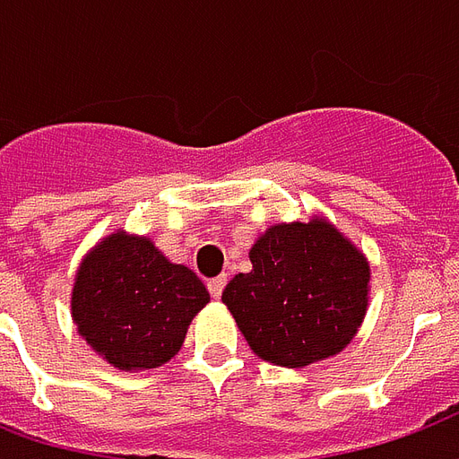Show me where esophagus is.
I'll list each match as a JSON object with an SVG mask.
<instances>
[{
    "mask_svg": "<svg viewBox=\"0 0 459 459\" xmlns=\"http://www.w3.org/2000/svg\"><path fill=\"white\" fill-rule=\"evenodd\" d=\"M225 283H227V276L222 273V276H215V279L207 281V290H210V296L215 300L222 299V290H225Z\"/></svg>",
    "mask_w": 459,
    "mask_h": 459,
    "instance_id": "34e87169",
    "label": "esophagus"
}]
</instances>
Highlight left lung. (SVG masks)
<instances>
[{"mask_svg":"<svg viewBox=\"0 0 459 459\" xmlns=\"http://www.w3.org/2000/svg\"><path fill=\"white\" fill-rule=\"evenodd\" d=\"M252 271L222 303L262 359L307 367L342 352L367 310L369 266L325 220L276 225L254 244Z\"/></svg>","mask_w":459,"mask_h":459,"instance_id":"1","label":"left lung"}]
</instances>
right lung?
<instances>
[{
	"label": "right lung",
	"mask_w": 459,
	"mask_h": 459,
	"mask_svg": "<svg viewBox=\"0 0 459 459\" xmlns=\"http://www.w3.org/2000/svg\"><path fill=\"white\" fill-rule=\"evenodd\" d=\"M207 303L210 293L188 266L170 264L149 239L117 232L80 266L73 320L109 364L153 369L178 352Z\"/></svg>",
	"instance_id": "1"
}]
</instances>
